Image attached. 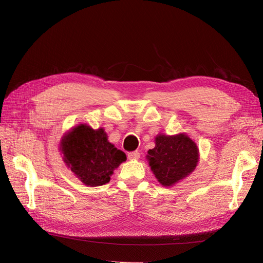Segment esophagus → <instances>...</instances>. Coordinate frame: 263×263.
<instances>
[{
	"instance_id": "1",
	"label": "esophagus",
	"mask_w": 263,
	"mask_h": 263,
	"mask_svg": "<svg viewBox=\"0 0 263 263\" xmlns=\"http://www.w3.org/2000/svg\"><path fill=\"white\" fill-rule=\"evenodd\" d=\"M127 157H128V159H130V160H137V159L140 158V153L139 151H132V153H128V155H127Z\"/></svg>"
}]
</instances>
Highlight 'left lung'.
Instances as JSON below:
<instances>
[{
	"mask_svg": "<svg viewBox=\"0 0 263 263\" xmlns=\"http://www.w3.org/2000/svg\"><path fill=\"white\" fill-rule=\"evenodd\" d=\"M198 157V148L187 135L160 134L156 137L155 148L148 150L146 158L160 184L171 186L194 171Z\"/></svg>",
	"mask_w": 263,
	"mask_h": 263,
	"instance_id": "1",
	"label": "left lung"
}]
</instances>
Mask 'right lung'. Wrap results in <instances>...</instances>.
<instances>
[{"label": "right lung", "instance_id": "1", "mask_svg": "<svg viewBox=\"0 0 263 263\" xmlns=\"http://www.w3.org/2000/svg\"><path fill=\"white\" fill-rule=\"evenodd\" d=\"M60 150L68 168L87 186L109 182L113 171L126 161V155L110 144L104 129H92L84 124L62 137Z\"/></svg>", "mask_w": 263, "mask_h": 263}]
</instances>
